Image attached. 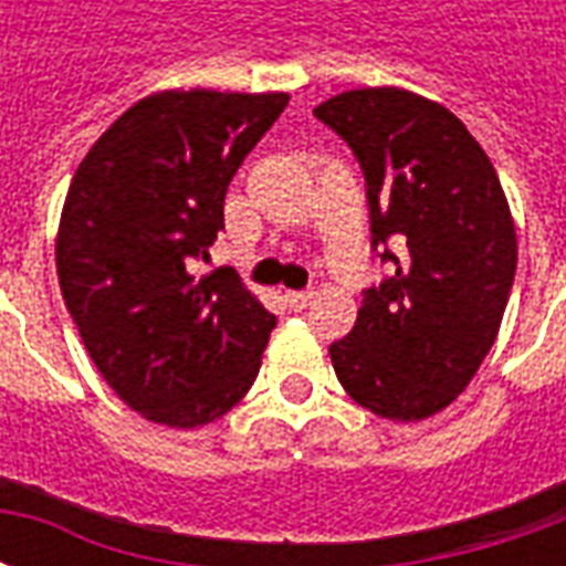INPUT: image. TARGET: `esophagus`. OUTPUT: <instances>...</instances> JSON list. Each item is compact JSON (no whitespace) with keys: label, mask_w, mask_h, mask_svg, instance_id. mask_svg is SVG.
<instances>
[{"label":"esophagus","mask_w":566,"mask_h":566,"mask_svg":"<svg viewBox=\"0 0 566 566\" xmlns=\"http://www.w3.org/2000/svg\"><path fill=\"white\" fill-rule=\"evenodd\" d=\"M312 300H315V291H284V303L291 308L312 306Z\"/></svg>","instance_id":"34e87169"}]
</instances>
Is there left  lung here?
<instances>
[{
	"instance_id": "obj_1",
	"label": "left lung",
	"mask_w": 566,
	"mask_h": 566,
	"mask_svg": "<svg viewBox=\"0 0 566 566\" xmlns=\"http://www.w3.org/2000/svg\"><path fill=\"white\" fill-rule=\"evenodd\" d=\"M367 178L373 251L391 266L331 345L355 403L421 421L470 385L515 279V223L482 145L449 108L367 87L315 108Z\"/></svg>"
}]
</instances>
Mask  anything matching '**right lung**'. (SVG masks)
<instances>
[{"instance_id":"add662e5","label":"right lung","mask_w":566,"mask_h":566,"mask_svg":"<svg viewBox=\"0 0 566 566\" xmlns=\"http://www.w3.org/2000/svg\"><path fill=\"white\" fill-rule=\"evenodd\" d=\"M287 93L163 91L127 108L72 178L60 291L84 348L148 421L209 424L254 385L275 315L233 266L197 279L223 197Z\"/></svg>"}]
</instances>
